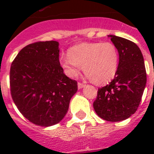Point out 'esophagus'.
I'll return each mask as SVG.
<instances>
[{
	"label": "esophagus",
	"mask_w": 154,
	"mask_h": 154,
	"mask_svg": "<svg viewBox=\"0 0 154 154\" xmlns=\"http://www.w3.org/2000/svg\"><path fill=\"white\" fill-rule=\"evenodd\" d=\"M77 86H78V89H82L83 87L85 86V85L83 84V83H81V82H78V84H77Z\"/></svg>",
	"instance_id": "esophagus-1"
}]
</instances>
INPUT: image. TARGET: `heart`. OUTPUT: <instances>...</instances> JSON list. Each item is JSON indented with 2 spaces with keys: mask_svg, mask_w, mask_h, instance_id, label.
I'll return each instance as SVG.
<instances>
[{
  "mask_svg": "<svg viewBox=\"0 0 154 154\" xmlns=\"http://www.w3.org/2000/svg\"><path fill=\"white\" fill-rule=\"evenodd\" d=\"M69 56L60 58V65L67 76L77 77L82 67L93 82L103 85L117 73L119 52L111 42H85L72 47Z\"/></svg>",
  "mask_w": 154,
  "mask_h": 154,
  "instance_id": "1",
  "label": "heart"
}]
</instances>
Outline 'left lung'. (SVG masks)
Listing matches in <instances>:
<instances>
[{"mask_svg":"<svg viewBox=\"0 0 154 154\" xmlns=\"http://www.w3.org/2000/svg\"><path fill=\"white\" fill-rule=\"evenodd\" d=\"M119 52L117 73L109 84L98 89L94 102L97 114L108 122H120L135 113L146 85L141 49L131 41L109 35Z\"/></svg>","mask_w":154,"mask_h":154,"instance_id":"1","label":"left lung"}]
</instances>
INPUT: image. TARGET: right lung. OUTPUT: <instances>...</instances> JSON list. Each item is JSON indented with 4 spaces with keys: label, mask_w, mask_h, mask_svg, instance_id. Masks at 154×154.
I'll use <instances>...</instances> for the list:
<instances>
[{
    "label": "right lung",
    "mask_w": 154,
    "mask_h": 154,
    "mask_svg": "<svg viewBox=\"0 0 154 154\" xmlns=\"http://www.w3.org/2000/svg\"><path fill=\"white\" fill-rule=\"evenodd\" d=\"M10 91L21 114L33 124L51 126L66 114L77 82L64 73L59 43L38 42L20 50L10 68Z\"/></svg>",
    "instance_id": "1"
}]
</instances>
